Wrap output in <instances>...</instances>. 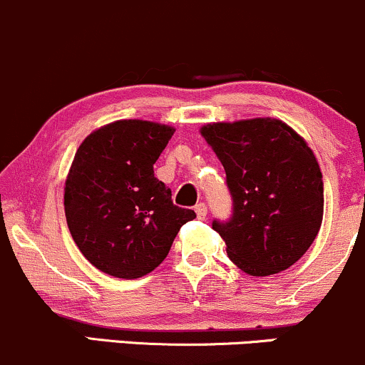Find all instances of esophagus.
Returning a JSON list of instances; mask_svg holds the SVG:
<instances>
[{"instance_id": "34e87169", "label": "esophagus", "mask_w": 365, "mask_h": 365, "mask_svg": "<svg viewBox=\"0 0 365 365\" xmlns=\"http://www.w3.org/2000/svg\"><path fill=\"white\" fill-rule=\"evenodd\" d=\"M195 213H197V218L199 220H204L207 216V206L204 202H199L197 206H195Z\"/></svg>"}]
</instances>
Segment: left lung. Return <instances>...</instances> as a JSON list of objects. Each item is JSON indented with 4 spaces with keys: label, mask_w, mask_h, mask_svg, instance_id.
Segmentation results:
<instances>
[{
    "label": "left lung",
    "mask_w": 365,
    "mask_h": 365,
    "mask_svg": "<svg viewBox=\"0 0 365 365\" xmlns=\"http://www.w3.org/2000/svg\"><path fill=\"white\" fill-rule=\"evenodd\" d=\"M201 135L225 168L232 215L213 228L228 258L255 277L294 265L324 215L322 173L305 140L270 118L206 124Z\"/></svg>",
    "instance_id": "1"
}]
</instances>
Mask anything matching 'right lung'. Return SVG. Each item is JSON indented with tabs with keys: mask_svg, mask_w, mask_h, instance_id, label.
Returning <instances> with one entry per match:
<instances>
[{
	"mask_svg": "<svg viewBox=\"0 0 365 365\" xmlns=\"http://www.w3.org/2000/svg\"><path fill=\"white\" fill-rule=\"evenodd\" d=\"M175 130L124 119L88 135L66 180V218L79 251L112 277L138 279L161 265L180 227L195 218L175 206L154 164Z\"/></svg>",
	"mask_w": 365,
	"mask_h": 365,
	"instance_id": "right-lung-1",
	"label": "right lung"
}]
</instances>
